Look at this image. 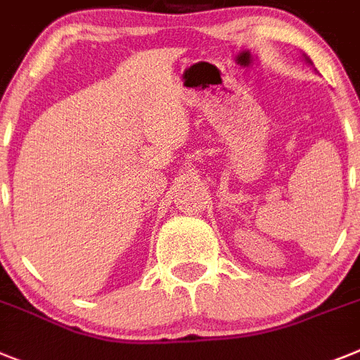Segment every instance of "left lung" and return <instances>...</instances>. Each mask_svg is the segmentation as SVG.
I'll use <instances>...</instances> for the list:
<instances>
[{
	"mask_svg": "<svg viewBox=\"0 0 360 360\" xmlns=\"http://www.w3.org/2000/svg\"><path fill=\"white\" fill-rule=\"evenodd\" d=\"M306 60H308V58H306ZM308 63H311V61H309V60H308Z\"/></svg>",
	"mask_w": 360,
	"mask_h": 360,
	"instance_id": "8db88e82",
	"label": "left lung"
}]
</instances>
